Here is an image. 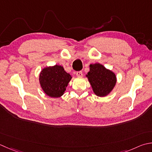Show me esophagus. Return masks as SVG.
<instances>
[{
  "label": "esophagus",
  "instance_id": "esophagus-1",
  "mask_svg": "<svg viewBox=\"0 0 152 152\" xmlns=\"http://www.w3.org/2000/svg\"><path fill=\"white\" fill-rule=\"evenodd\" d=\"M76 76L79 77V78H81V77L83 76V73L82 71H78V72H76Z\"/></svg>",
  "mask_w": 152,
  "mask_h": 152
}]
</instances>
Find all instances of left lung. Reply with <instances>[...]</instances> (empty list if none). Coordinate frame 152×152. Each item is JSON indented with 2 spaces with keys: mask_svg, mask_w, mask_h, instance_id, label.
Segmentation results:
<instances>
[{
  "mask_svg": "<svg viewBox=\"0 0 152 152\" xmlns=\"http://www.w3.org/2000/svg\"><path fill=\"white\" fill-rule=\"evenodd\" d=\"M86 77L94 94L99 97L107 96L117 82L115 74L99 63L90 65V71Z\"/></svg>",
  "mask_w": 152,
  "mask_h": 152,
  "instance_id": "8db88e82",
  "label": "left lung"
}]
</instances>
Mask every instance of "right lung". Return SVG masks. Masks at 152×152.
Here are the masks:
<instances>
[{
	"label": "right lung",
	"instance_id": "right-lung-1",
	"mask_svg": "<svg viewBox=\"0 0 152 152\" xmlns=\"http://www.w3.org/2000/svg\"><path fill=\"white\" fill-rule=\"evenodd\" d=\"M71 79L70 74L57 64L44 68L39 74L41 87L45 94L50 97H61Z\"/></svg>",
	"mask_w": 152,
	"mask_h": 152
}]
</instances>
